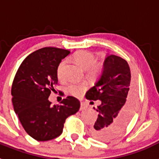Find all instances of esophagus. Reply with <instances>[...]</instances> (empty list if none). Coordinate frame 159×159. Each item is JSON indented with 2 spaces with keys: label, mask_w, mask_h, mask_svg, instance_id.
<instances>
[{
  "label": "esophagus",
  "mask_w": 159,
  "mask_h": 159,
  "mask_svg": "<svg viewBox=\"0 0 159 159\" xmlns=\"http://www.w3.org/2000/svg\"><path fill=\"white\" fill-rule=\"evenodd\" d=\"M86 109V106H85V104L84 103H81L80 105V111H84Z\"/></svg>",
  "instance_id": "34e87169"
}]
</instances>
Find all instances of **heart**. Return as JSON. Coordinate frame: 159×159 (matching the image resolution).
Here are the masks:
<instances>
[{"label":"heart","instance_id":"heart-1","mask_svg":"<svg viewBox=\"0 0 159 159\" xmlns=\"http://www.w3.org/2000/svg\"><path fill=\"white\" fill-rule=\"evenodd\" d=\"M73 60L78 64L81 68L84 70H88V73L92 76L99 75L102 71V65L100 63L95 62V56L94 53L89 51L81 50L75 52L73 56ZM66 65L65 60H62L58 64L57 69V77L59 80H64V67ZM87 87L85 84H71L67 87V91L71 95L79 96L81 95L83 92L86 90Z\"/></svg>","mask_w":159,"mask_h":159}]
</instances>
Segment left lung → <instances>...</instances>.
I'll use <instances>...</instances> for the list:
<instances>
[{
  "label": "left lung",
  "instance_id": "1",
  "mask_svg": "<svg viewBox=\"0 0 159 159\" xmlns=\"http://www.w3.org/2000/svg\"><path fill=\"white\" fill-rule=\"evenodd\" d=\"M130 78L127 61L116 55H108L99 80L86 93L89 100L101 101L96 109L98 119L91 130L96 139L111 141L127 127L137 98L135 84L130 82Z\"/></svg>",
  "mask_w": 159,
  "mask_h": 159
}]
</instances>
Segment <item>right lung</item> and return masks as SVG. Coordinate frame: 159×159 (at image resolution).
<instances>
[{"label":"right lung","mask_w":159,"mask_h":159,"mask_svg":"<svg viewBox=\"0 0 159 159\" xmlns=\"http://www.w3.org/2000/svg\"><path fill=\"white\" fill-rule=\"evenodd\" d=\"M69 53L57 48L39 49L24 60L14 77L11 91L14 111L25 131L37 141L60 136L66 119L80 107L73 96H67L57 106H52L48 100L58 83V64Z\"/></svg>","instance_id":"1"}]
</instances>
